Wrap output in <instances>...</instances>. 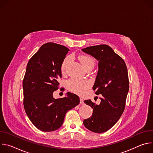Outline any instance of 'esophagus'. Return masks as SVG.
<instances>
[{
  "instance_id": "1",
  "label": "esophagus",
  "mask_w": 153,
  "mask_h": 153,
  "mask_svg": "<svg viewBox=\"0 0 153 153\" xmlns=\"http://www.w3.org/2000/svg\"><path fill=\"white\" fill-rule=\"evenodd\" d=\"M80 103L81 105H83V104H84L83 100L82 98H80Z\"/></svg>"
}]
</instances>
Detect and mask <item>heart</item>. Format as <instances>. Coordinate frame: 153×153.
<instances>
[{
    "label": "heart",
    "mask_w": 153,
    "mask_h": 153,
    "mask_svg": "<svg viewBox=\"0 0 153 153\" xmlns=\"http://www.w3.org/2000/svg\"><path fill=\"white\" fill-rule=\"evenodd\" d=\"M71 57L67 56L63 59L61 65V70L62 71H64L65 69H66L67 65L71 60ZM79 59L85 69L90 66H94V61L93 59L90 56L80 55L79 56ZM67 86L69 90L82 94L89 86V83L86 80H80L75 77H72L67 81Z\"/></svg>",
    "instance_id": "obj_1"
}]
</instances>
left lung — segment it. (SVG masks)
<instances>
[{
    "mask_svg": "<svg viewBox=\"0 0 153 153\" xmlns=\"http://www.w3.org/2000/svg\"><path fill=\"white\" fill-rule=\"evenodd\" d=\"M82 51L99 61L93 90L96 94H102L99 105L90 99L84 101L93 108V113L91 117L83 120V124L91 131L104 133L116 123L125 110L129 91L127 67L123 59L108 45L91 46Z\"/></svg>",
    "mask_w": 153,
    "mask_h": 153,
    "instance_id": "obj_1",
    "label": "left lung"
}]
</instances>
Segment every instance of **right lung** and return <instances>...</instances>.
Listing matches in <instances>:
<instances>
[{"instance_id":"1","label":"right lung","mask_w":153,"mask_h":153,"mask_svg":"<svg viewBox=\"0 0 153 153\" xmlns=\"http://www.w3.org/2000/svg\"><path fill=\"white\" fill-rule=\"evenodd\" d=\"M69 49L48 42L43 44L30 59L23 79L24 106L25 112L39 129L53 131L62 125L68 110L77 105L79 97L68 92L67 96L54 99L62 77L61 65ZM64 89L60 88V90Z\"/></svg>"}]
</instances>
